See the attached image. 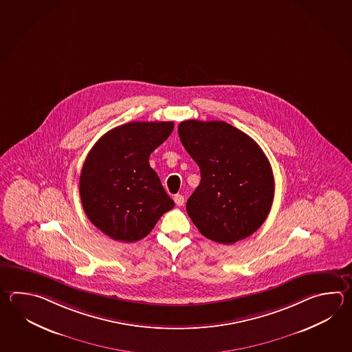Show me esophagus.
Here are the masks:
<instances>
[{
    "label": "esophagus",
    "mask_w": 352,
    "mask_h": 352,
    "mask_svg": "<svg viewBox=\"0 0 352 352\" xmlns=\"http://www.w3.org/2000/svg\"><path fill=\"white\" fill-rule=\"evenodd\" d=\"M174 201L177 206L182 207V206H184V197L182 194H177V195H174Z\"/></svg>",
    "instance_id": "esophagus-1"
}]
</instances>
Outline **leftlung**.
Here are the masks:
<instances>
[{
	"label": "left lung",
	"mask_w": 352,
	"mask_h": 352,
	"mask_svg": "<svg viewBox=\"0 0 352 352\" xmlns=\"http://www.w3.org/2000/svg\"><path fill=\"white\" fill-rule=\"evenodd\" d=\"M180 142L201 169L187 213L204 237L233 244L250 237L271 210L272 168L252 138L224 122L186 120Z\"/></svg>",
	"instance_id": "1"
}]
</instances>
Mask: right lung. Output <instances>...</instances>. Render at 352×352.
Here are the masks:
<instances>
[{"label":"right lung","instance_id":"obj_1","mask_svg":"<svg viewBox=\"0 0 352 352\" xmlns=\"http://www.w3.org/2000/svg\"><path fill=\"white\" fill-rule=\"evenodd\" d=\"M174 129L173 122H133L116 126L95 143L80 175V198L94 226L115 241L146 237L174 207L151 153Z\"/></svg>","mask_w":352,"mask_h":352}]
</instances>
